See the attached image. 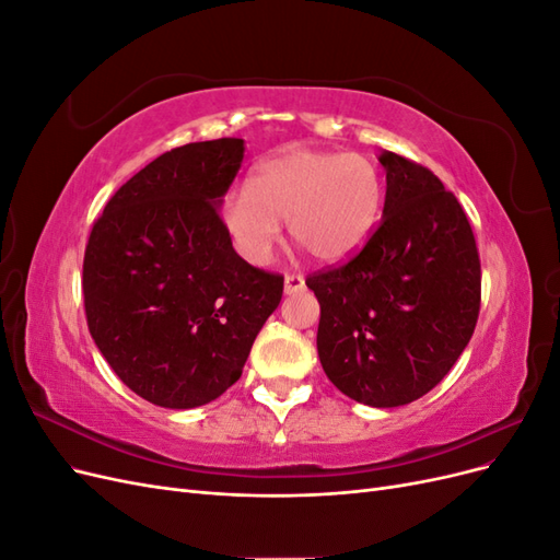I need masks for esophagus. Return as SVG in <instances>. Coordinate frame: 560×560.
I'll use <instances>...</instances> for the list:
<instances>
[{
	"label": "esophagus",
	"mask_w": 560,
	"mask_h": 560,
	"mask_svg": "<svg viewBox=\"0 0 560 560\" xmlns=\"http://www.w3.org/2000/svg\"><path fill=\"white\" fill-rule=\"evenodd\" d=\"M306 290V280L299 273H287L284 276V294H296Z\"/></svg>",
	"instance_id": "34e87169"
}]
</instances>
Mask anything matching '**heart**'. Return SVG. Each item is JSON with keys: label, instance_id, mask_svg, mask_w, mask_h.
I'll return each mask as SVG.
<instances>
[{"label": "heart", "instance_id": "b5f03b06", "mask_svg": "<svg viewBox=\"0 0 560 560\" xmlns=\"http://www.w3.org/2000/svg\"><path fill=\"white\" fill-rule=\"evenodd\" d=\"M383 206L378 165L362 154L287 149L264 161L249 186H233L222 200V224L252 264L270 257L280 217L292 238L319 261H341L374 231Z\"/></svg>", "mask_w": 560, "mask_h": 560}]
</instances>
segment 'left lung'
<instances>
[{"instance_id":"obj_1","label":"left lung","mask_w":560,"mask_h":560,"mask_svg":"<svg viewBox=\"0 0 560 560\" xmlns=\"http://www.w3.org/2000/svg\"><path fill=\"white\" fill-rule=\"evenodd\" d=\"M383 217L343 266L308 276L319 301L317 354L350 399L393 409L428 395L460 358L481 306L469 219L428 167L393 151Z\"/></svg>"}]
</instances>
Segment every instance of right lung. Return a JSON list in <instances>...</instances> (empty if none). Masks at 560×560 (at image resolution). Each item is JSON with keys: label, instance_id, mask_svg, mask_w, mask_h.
I'll use <instances>...</instances> for the list:
<instances>
[{"label": "right lung", "instance_id": "add662e5", "mask_svg": "<svg viewBox=\"0 0 560 560\" xmlns=\"http://www.w3.org/2000/svg\"><path fill=\"white\" fill-rule=\"evenodd\" d=\"M245 142L165 151L105 206L83 257L97 350L135 395L196 409L241 378L284 278L249 266L224 231V194Z\"/></svg>", "mask_w": 560, "mask_h": 560}]
</instances>
